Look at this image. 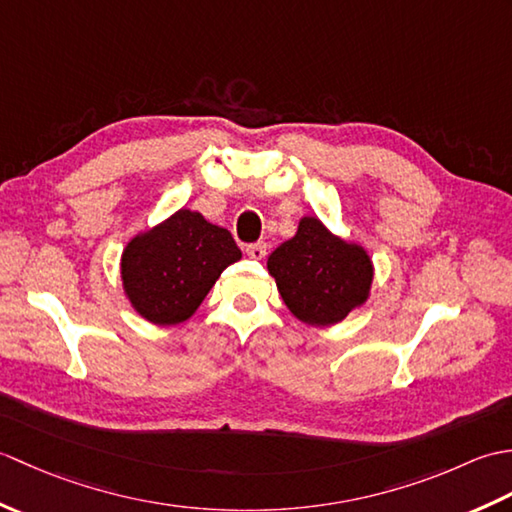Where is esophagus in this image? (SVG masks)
I'll return each mask as SVG.
<instances>
[{"label":"esophagus","mask_w":512,"mask_h":512,"mask_svg":"<svg viewBox=\"0 0 512 512\" xmlns=\"http://www.w3.org/2000/svg\"><path fill=\"white\" fill-rule=\"evenodd\" d=\"M268 253V246L264 242H257V244H250L246 246V255L250 259H264Z\"/></svg>","instance_id":"obj_1"}]
</instances>
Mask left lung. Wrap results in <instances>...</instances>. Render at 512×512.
<instances>
[{
  "instance_id": "left-lung-1",
  "label": "left lung",
  "mask_w": 512,
  "mask_h": 512,
  "mask_svg": "<svg viewBox=\"0 0 512 512\" xmlns=\"http://www.w3.org/2000/svg\"><path fill=\"white\" fill-rule=\"evenodd\" d=\"M268 273L299 321L325 328L367 301L374 266L363 246L332 235L319 217H301L297 235L268 257Z\"/></svg>"
}]
</instances>
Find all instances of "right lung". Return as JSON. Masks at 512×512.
<instances>
[{
    "mask_svg": "<svg viewBox=\"0 0 512 512\" xmlns=\"http://www.w3.org/2000/svg\"><path fill=\"white\" fill-rule=\"evenodd\" d=\"M242 259L233 235L180 209L169 220L138 233L123 250L125 295L140 317L178 325L200 308L226 266Z\"/></svg>",
    "mask_w": 512,
    "mask_h": 512,
    "instance_id": "add662e5",
    "label": "right lung"
}]
</instances>
